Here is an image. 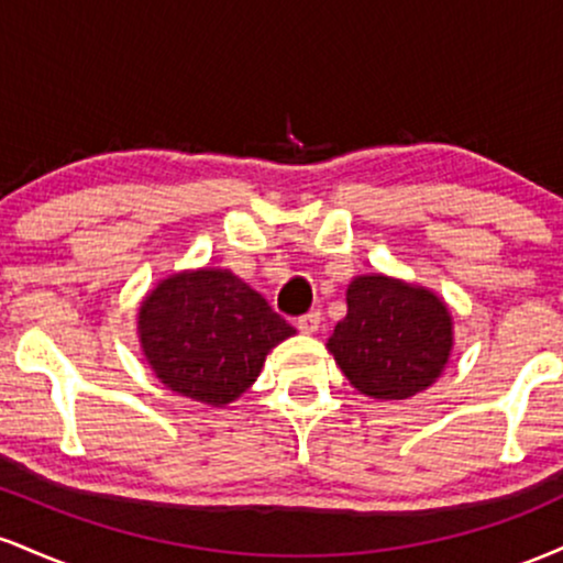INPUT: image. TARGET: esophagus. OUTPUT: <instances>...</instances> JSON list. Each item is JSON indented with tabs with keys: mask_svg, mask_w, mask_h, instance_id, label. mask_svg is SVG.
<instances>
[{
	"mask_svg": "<svg viewBox=\"0 0 563 563\" xmlns=\"http://www.w3.org/2000/svg\"><path fill=\"white\" fill-rule=\"evenodd\" d=\"M296 328H299L301 333H318V328H320V312H307V314H301V318L296 320Z\"/></svg>",
	"mask_w": 563,
	"mask_h": 563,
	"instance_id": "1",
	"label": "esophagus"
}]
</instances>
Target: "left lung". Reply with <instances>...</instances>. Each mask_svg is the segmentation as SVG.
<instances>
[{
    "label": "left lung",
    "mask_w": 563,
    "mask_h": 563,
    "mask_svg": "<svg viewBox=\"0 0 563 563\" xmlns=\"http://www.w3.org/2000/svg\"><path fill=\"white\" fill-rule=\"evenodd\" d=\"M328 352L365 397L391 402L429 389L452 352L448 303L421 286L360 275L346 288V318Z\"/></svg>",
    "instance_id": "left-lung-1"
}]
</instances>
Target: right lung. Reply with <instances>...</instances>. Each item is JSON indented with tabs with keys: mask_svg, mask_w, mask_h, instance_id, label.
<instances>
[{
	"mask_svg": "<svg viewBox=\"0 0 563 563\" xmlns=\"http://www.w3.org/2000/svg\"><path fill=\"white\" fill-rule=\"evenodd\" d=\"M140 346L166 389L224 407L254 384L269 349L296 331L230 269L164 277L137 314Z\"/></svg>",
	"mask_w": 563,
	"mask_h": 563,
	"instance_id": "right-lung-1",
	"label": "right lung"
}]
</instances>
